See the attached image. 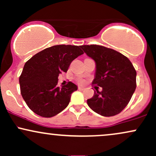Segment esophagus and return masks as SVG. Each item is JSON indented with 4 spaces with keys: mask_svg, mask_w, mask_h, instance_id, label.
<instances>
[{
    "mask_svg": "<svg viewBox=\"0 0 156 156\" xmlns=\"http://www.w3.org/2000/svg\"><path fill=\"white\" fill-rule=\"evenodd\" d=\"M78 89H80V90H83V89H85L83 87H81V86H78Z\"/></svg>",
    "mask_w": 156,
    "mask_h": 156,
    "instance_id": "34e87169",
    "label": "esophagus"
}]
</instances>
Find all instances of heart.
<instances>
[{
  "label": "heart",
  "instance_id": "1",
  "mask_svg": "<svg viewBox=\"0 0 156 156\" xmlns=\"http://www.w3.org/2000/svg\"><path fill=\"white\" fill-rule=\"evenodd\" d=\"M80 82H81V83H83V80H80Z\"/></svg>",
  "mask_w": 156,
  "mask_h": 156
}]
</instances>
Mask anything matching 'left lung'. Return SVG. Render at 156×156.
<instances>
[{
    "mask_svg": "<svg viewBox=\"0 0 156 156\" xmlns=\"http://www.w3.org/2000/svg\"><path fill=\"white\" fill-rule=\"evenodd\" d=\"M80 48L96 63L92 84L103 89L101 92L94 91L87 104L103 117L119 114L128 104L136 87V71L133 64L124 55L104 46L90 44Z\"/></svg>",
    "mask_w": 156,
    "mask_h": 156,
    "instance_id": "left-lung-1",
    "label": "left lung"
}]
</instances>
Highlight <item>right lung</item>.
Wrapping results in <instances>:
<instances>
[{
  "label": "right lung",
  "instance_id": "1",
  "mask_svg": "<svg viewBox=\"0 0 156 156\" xmlns=\"http://www.w3.org/2000/svg\"><path fill=\"white\" fill-rule=\"evenodd\" d=\"M83 54L80 46L58 44L45 48L27 61L19 78L23 98L32 112L52 117L69 104L76 84L58 87V76L67 73L71 62Z\"/></svg>",
  "mask_w": 156,
  "mask_h": 156
}]
</instances>
